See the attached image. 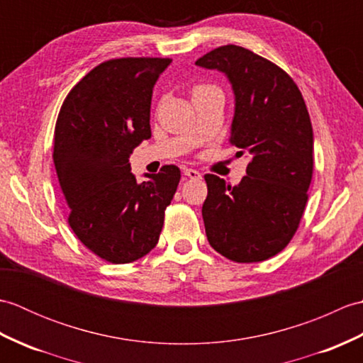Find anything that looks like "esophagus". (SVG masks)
Returning a JSON list of instances; mask_svg holds the SVG:
<instances>
[{
  "instance_id": "esophagus-1",
  "label": "esophagus",
  "mask_w": 363,
  "mask_h": 363,
  "mask_svg": "<svg viewBox=\"0 0 363 363\" xmlns=\"http://www.w3.org/2000/svg\"><path fill=\"white\" fill-rule=\"evenodd\" d=\"M184 174L190 177V179H199V177H201V173L195 168H184Z\"/></svg>"
}]
</instances>
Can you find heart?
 <instances>
[{"label":"heart","mask_w":363,"mask_h":363,"mask_svg":"<svg viewBox=\"0 0 363 363\" xmlns=\"http://www.w3.org/2000/svg\"><path fill=\"white\" fill-rule=\"evenodd\" d=\"M213 91H221L218 87L215 86H209V84H198L194 89H191V96H203L207 94H213Z\"/></svg>","instance_id":"b5f03b06"}]
</instances>
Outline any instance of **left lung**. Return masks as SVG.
I'll return each instance as SVG.
<instances>
[{
    "label": "left lung",
    "mask_w": 363,
    "mask_h": 363,
    "mask_svg": "<svg viewBox=\"0 0 363 363\" xmlns=\"http://www.w3.org/2000/svg\"><path fill=\"white\" fill-rule=\"evenodd\" d=\"M195 64L217 68L233 84L229 142L240 148L237 156L250 157L235 187L204 176L207 240L238 264L267 260L290 243L309 198L313 130L306 101L287 72L243 46H218Z\"/></svg>",
    "instance_id": "1"
}]
</instances>
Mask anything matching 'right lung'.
<instances>
[{
	"label": "right lung",
	"instance_id": "right-lung-1",
	"mask_svg": "<svg viewBox=\"0 0 363 363\" xmlns=\"http://www.w3.org/2000/svg\"><path fill=\"white\" fill-rule=\"evenodd\" d=\"M168 57L96 65L70 90L54 128L52 160L81 243L111 264H129L159 242L181 169L164 165L138 184L129 156L151 137L152 87Z\"/></svg>",
	"mask_w": 363,
	"mask_h": 363
}]
</instances>
